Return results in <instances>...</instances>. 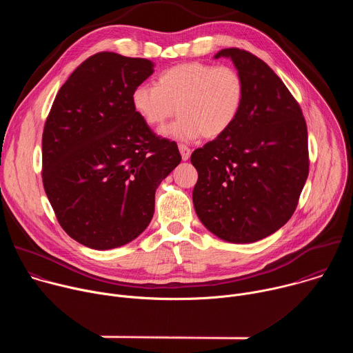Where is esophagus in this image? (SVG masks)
Masks as SVG:
<instances>
[{"label": "esophagus", "instance_id": "esophagus-1", "mask_svg": "<svg viewBox=\"0 0 353 353\" xmlns=\"http://www.w3.org/2000/svg\"><path fill=\"white\" fill-rule=\"evenodd\" d=\"M179 150H180V155H181L183 161H188L190 159V155H191L190 148H187L185 145H179Z\"/></svg>", "mask_w": 353, "mask_h": 353}]
</instances>
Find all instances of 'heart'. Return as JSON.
Wrapping results in <instances>:
<instances>
[{
	"label": "heart",
	"mask_w": 353,
	"mask_h": 353,
	"mask_svg": "<svg viewBox=\"0 0 353 353\" xmlns=\"http://www.w3.org/2000/svg\"><path fill=\"white\" fill-rule=\"evenodd\" d=\"M243 102L244 82L237 70L198 61L173 65L159 74L155 85H138L131 93L132 109L150 128H162L177 109L180 119L163 135L183 142L223 135L236 123Z\"/></svg>",
	"instance_id": "heart-1"
}]
</instances>
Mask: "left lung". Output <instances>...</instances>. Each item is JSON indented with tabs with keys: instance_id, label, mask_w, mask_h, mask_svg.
<instances>
[{
	"instance_id": "8db88e82",
	"label": "left lung",
	"mask_w": 353,
	"mask_h": 353,
	"mask_svg": "<svg viewBox=\"0 0 353 353\" xmlns=\"http://www.w3.org/2000/svg\"><path fill=\"white\" fill-rule=\"evenodd\" d=\"M244 82V102L232 128L195 149L196 216L216 237L254 243L293 215L309 176L307 127L279 77L259 57L223 48Z\"/></svg>"
}]
</instances>
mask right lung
<instances>
[{
    "label": "right lung",
    "instance_id": "add662e5",
    "mask_svg": "<svg viewBox=\"0 0 353 353\" xmlns=\"http://www.w3.org/2000/svg\"><path fill=\"white\" fill-rule=\"evenodd\" d=\"M155 64L116 53L83 61L59 90L43 131V185L75 241L110 250L137 239L155 192L181 162L176 142L157 137L131 93Z\"/></svg>",
    "mask_w": 353,
    "mask_h": 353
}]
</instances>
